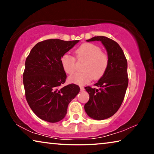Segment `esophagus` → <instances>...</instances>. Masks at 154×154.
Listing matches in <instances>:
<instances>
[{
  "label": "esophagus",
  "instance_id": "1",
  "mask_svg": "<svg viewBox=\"0 0 154 154\" xmlns=\"http://www.w3.org/2000/svg\"><path fill=\"white\" fill-rule=\"evenodd\" d=\"M80 90H81V91H83L85 90V88H84V87H83V86H80Z\"/></svg>",
  "mask_w": 154,
  "mask_h": 154
}]
</instances>
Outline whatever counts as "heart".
Segmentation results:
<instances>
[{
  "instance_id": "1",
  "label": "heart",
  "mask_w": 154,
  "mask_h": 154,
  "mask_svg": "<svg viewBox=\"0 0 154 154\" xmlns=\"http://www.w3.org/2000/svg\"><path fill=\"white\" fill-rule=\"evenodd\" d=\"M75 52L77 60H85L82 68L83 72L73 74L76 71V60L73 56L66 54L60 59L64 71L67 74H73L69 77L70 82L84 85L93 79L98 80L104 76L109 66V56L101 51L100 47L93 43H84Z\"/></svg>"
}]
</instances>
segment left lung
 Segmentation results:
<instances>
[{"label": "left lung", "mask_w": 154, "mask_h": 154, "mask_svg": "<svg viewBox=\"0 0 154 154\" xmlns=\"http://www.w3.org/2000/svg\"><path fill=\"white\" fill-rule=\"evenodd\" d=\"M100 41L107 51L109 66L104 76L95 83L99 89L85 88L90 95L84 109L88 116L96 120L107 119L118 111L128 84L127 60L116 41L103 36H94L89 41Z\"/></svg>", "instance_id": "1"}]
</instances>
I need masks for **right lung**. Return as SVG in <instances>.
<instances>
[{
    "label": "right lung",
    "mask_w": 154,
    "mask_h": 154,
    "mask_svg": "<svg viewBox=\"0 0 154 154\" xmlns=\"http://www.w3.org/2000/svg\"><path fill=\"white\" fill-rule=\"evenodd\" d=\"M79 40L48 39L33 47L25 62L23 83L26 98L36 116L55 123L63 119L68 105L80 88L74 83L62 86L66 79L61 57Z\"/></svg>",
    "instance_id": "right-lung-1"
}]
</instances>
